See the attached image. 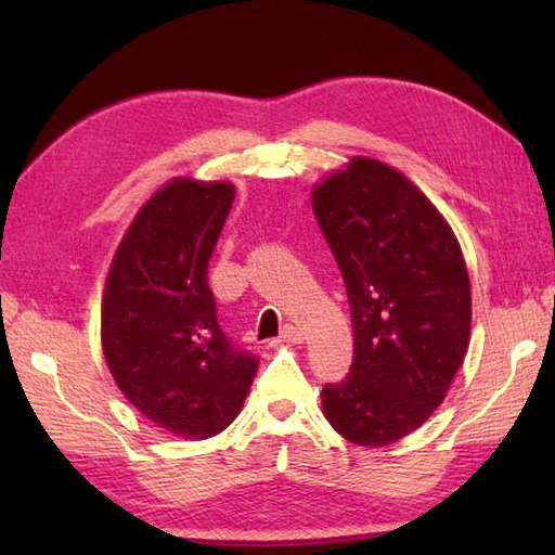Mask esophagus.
<instances>
[{
  "label": "esophagus",
  "mask_w": 555,
  "mask_h": 555,
  "mask_svg": "<svg viewBox=\"0 0 555 555\" xmlns=\"http://www.w3.org/2000/svg\"><path fill=\"white\" fill-rule=\"evenodd\" d=\"M281 340H284V344H293V346H300L302 340H305V336H302V332L300 328H296V326H291V324H286L284 328H281Z\"/></svg>",
  "instance_id": "1"
}]
</instances>
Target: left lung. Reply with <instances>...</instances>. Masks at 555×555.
<instances>
[{
    "instance_id": "left-lung-1",
    "label": "left lung",
    "mask_w": 555,
    "mask_h": 555,
    "mask_svg": "<svg viewBox=\"0 0 555 555\" xmlns=\"http://www.w3.org/2000/svg\"><path fill=\"white\" fill-rule=\"evenodd\" d=\"M312 207L356 340L350 374L324 386L322 412L350 443H396L443 403L465 360L473 291L463 250L431 199L379 159L328 171Z\"/></svg>"
}]
</instances>
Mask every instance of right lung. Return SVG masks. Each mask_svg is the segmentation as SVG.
<instances>
[{
	"label": "right lung",
	"instance_id": "right-lung-1",
	"mask_svg": "<svg viewBox=\"0 0 555 555\" xmlns=\"http://www.w3.org/2000/svg\"><path fill=\"white\" fill-rule=\"evenodd\" d=\"M229 181L176 176L138 209L102 296V352L121 393L164 431L203 441L238 417L257 358L217 322L207 262L233 205Z\"/></svg>",
	"mask_w": 555,
	"mask_h": 555
}]
</instances>
